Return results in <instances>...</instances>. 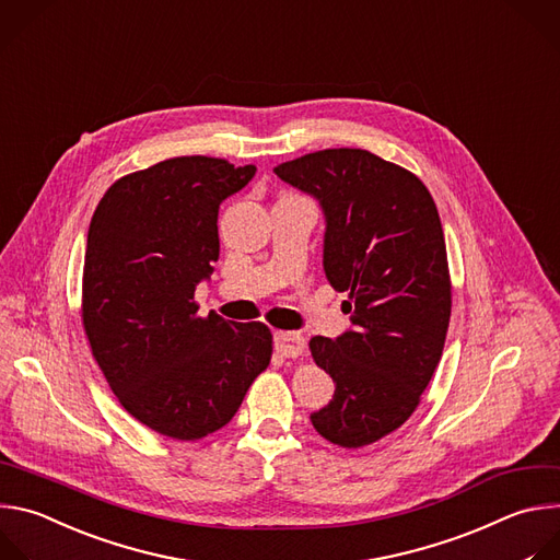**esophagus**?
Here are the masks:
<instances>
[{
  "instance_id": "esophagus-1",
  "label": "esophagus",
  "mask_w": 560,
  "mask_h": 560,
  "mask_svg": "<svg viewBox=\"0 0 560 560\" xmlns=\"http://www.w3.org/2000/svg\"><path fill=\"white\" fill-rule=\"evenodd\" d=\"M273 345H276V351L282 355V358H298L304 353L306 349V342L300 332L295 330H276L273 335Z\"/></svg>"
}]
</instances>
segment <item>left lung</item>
<instances>
[{"label":"left lung","mask_w":560,"mask_h":560,"mask_svg":"<svg viewBox=\"0 0 560 560\" xmlns=\"http://www.w3.org/2000/svg\"><path fill=\"white\" fill-rule=\"evenodd\" d=\"M273 172L319 200L324 273L349 293L353 328L308 342L335 382L311 423L335 445L362 448L415 412L441 360L453 287L439 211L412 172L366 150H322Z\"/></svg>","instance_id":"8db88e82"}]
</instances>
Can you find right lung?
Returning a JSON list of instances; mask_svg holds the SVG:
<instances>
[{"label":"right lung","instance_id":"add662e5","mask_svg":"<svg viewBox=\"0 0 560 560\" xmlns=\"http://www.w3.org/2000/svg\"><path fill=\"white\" fill-rule=\"evenodd\" d=\"M254 174L167 159L119 178L90 220L81 317L92 355L135 419L178 441L230 423L271 362L269 326L200 317L194 302L220 254V202Z\"/></svg>","mask_w":560,"mask_h":560}]
</instances>
